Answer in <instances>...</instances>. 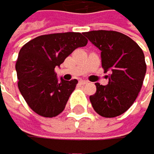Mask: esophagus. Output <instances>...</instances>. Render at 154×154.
<instances>
[{
  "mask_svg": "<svg viewBox=\"0 0 154 154\" xmlns=\"http://www.w3.org/2000/svg\"><path fill=\"white\" fill-rule=\"evenodd\" d=\"M87 83H88L87 80H80L79 81V84H81V85H84V84H87Z\"/></svg>",
  "mask_w": 154,
  "mask_h": 154,
  "instance_id": "34e87169",
  "label": "esophagus"
}]
</instances>
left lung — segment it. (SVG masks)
Masks as SVG:
<instances>
[{"mask_svg": "<svg viewBox=\"0 0 154 154\" xmlns=\"http://www.w3.org/2000/svg\"><path fill=\"white\" fill-rule=\"evenodd\" d=\"M84 35L101 53V66L109 72L107 85L97 86L90 96L94 110L105 118L122 115L133 104L147 71L145 55L128 36L113 30H92Z\"/></svg>", "mask_w": 154, "mask_h": 154, "instance_id": "1", "label": "left lung"}]
</instances>
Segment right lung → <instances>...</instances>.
<instances>
[{
    "label": "right lung",
    "instance_id": "obj_1",
    "mask_svg": "<svg viewBox=\"0 0 154 154\" xmlns=\"http://www.w3.org/2000/svg\"><path fill=\"white\" fill-rule=\"evenodd\" d=\"M86 44L79 32H64L38 36L22 47L16 62L18 87L35 113L53 118L64 110L78 80H59L54 69Z\"/></svg>",
    "mask_w": 154,
    "mask_h": 154
}]
</instances>
